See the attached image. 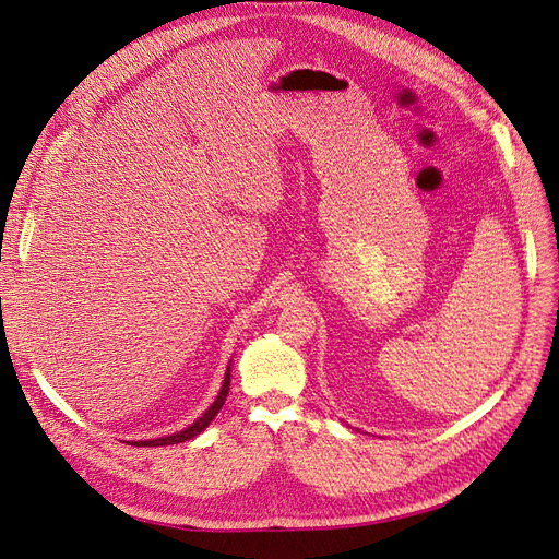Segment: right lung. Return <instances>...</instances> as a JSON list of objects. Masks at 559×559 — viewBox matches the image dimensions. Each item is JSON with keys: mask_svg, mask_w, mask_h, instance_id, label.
I'll list each match as a JSON object with an SVG mask.
<instances>
[{"mask_svg": "<svg viewBox=\"0 0 559 559\" xmlns=\"http://www.w3.org/2000/svg\"><path fill=\"white\" fill-rule=\"evenodd\" d=\"M228 389H230V368L226 370V378H224V386H222V392H218V396H216V401L210 405V408L205 411V415L202 417H198L191 427H186L183 431H179V433H173V436H165V438H156V441H134V443H130V445H148V448H158V445H175V443H183V441H191L193 436H198L202 429H207L210 427V421L216 417V413L222 411V405H224V401H226V396H228Z\"/></svg>", "mask_w": 559, "mask_h": 559, "instance_id": "add662e5", "label": "right lung"}]
</instances>
